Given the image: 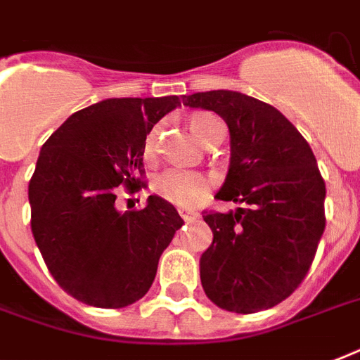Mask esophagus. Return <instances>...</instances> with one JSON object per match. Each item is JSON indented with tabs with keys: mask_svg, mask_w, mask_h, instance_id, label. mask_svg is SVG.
Segmentation results:
<instances>
[{
	"mask_svg": "<svg viewBox=\"0 0 360 360\" xmlns=\"http://www.w3.org/2000/svg\"><path fill=\"white\" fill-rule=\"evenodd\" d=\"M179 214H181V219L185 220V222L200 219V213H196V211H188V209H179Z\"/></svg>",
	"mask_w": 360,
	"mask_h": 360,
	"instance_id": "34e87169",
	"label": "esophagus"
}]
</instances>
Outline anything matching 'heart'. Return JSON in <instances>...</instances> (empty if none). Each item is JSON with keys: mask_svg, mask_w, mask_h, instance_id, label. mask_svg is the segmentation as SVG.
I'll use <instances>...</instances> for the list:
<instances>
[{"mask_svg": "<svg viewBox=\"0 0 360 360\" xmlns=\"http://www.w3.org/2000/svg\"><path fill=\"white\" fill-rule=\"evenodd\" d=\"M219 123L220 121L214 115L200 114L192 117L191 130L198 140L205 141ZM155 151H157V130H151L143 141V155H146V158H153ZM209 186H211V183L203 174L186 172V169H166L164 174H160L155 179L153 191L166 202L188 207V205H194L207 196Z\"/></svg>", "mask_w": 360, "mask_h": 360, "instance_id": "b5f03b06", "label": "heart"}]
</instances>
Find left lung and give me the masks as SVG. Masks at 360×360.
I'll use <instances>...</instances> for the list:
<instances>
[{
	"label": "left lung",
	"mask_w": 360,
	"mask_h": 360,
	"mask_svg": "<svg viewBox=\"0 0 360 360\" xmlns=\"http://www.w3.org/2000/svg\"><path fill=\"white\" fill-rule=\"evenodd\" d=\"M191 108L226 121L231 160L217 200L240 203L230 213L203 211L213 243L200 276L217 307L254 314L301 285L325 230V181L308 141L271 104L237 91L183 97Z\"/></svg>",
	"instance_id": "8db88e82"
}]
</instances>
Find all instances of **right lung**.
<instances>
[{
    "instance_id": "right-lung-1",
    "label": "right lung",
    "mask_w": 360,
    "mask_h": 360,
    "mask_svg": "<svg viewBox=\"0 0 360 360\" xmlns=\"http://www.w3.org/2000/svg\"><path fill=\"white\" fill-rule=\"evenodd\" d=\"M179 97L106 98L76 112L42 146L30 181L31 231L61 288L98 308H123L151 288L183 219L149 196L120 213L117 186L146 188L143 141Z\"/></svg>"
}]
</instances>
